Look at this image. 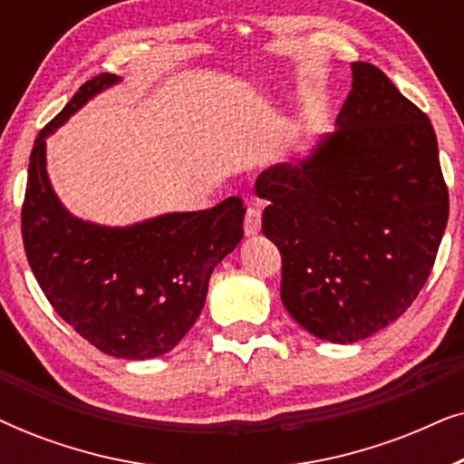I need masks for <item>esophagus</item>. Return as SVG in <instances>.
Returning a JSON list of instances; mask_svg holds the SVG:
<instances>
[{
	"label": "esophagus",
	"mask_w": 464,
	"mask_h": 464,
	"mask_svg": "<svg viewBox=\"0 0 464 464\" xmlns=\"http://www.w3.org/2000/svg\"><path fill=\"white\" fill-rule=\"evenodd\" d=\"M262 230V211L257 207H249L245 215V234L246 237H256Z\"/></svg>",
	"instance_id": "obj_1"
}]
</instances>
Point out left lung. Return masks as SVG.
<instances>
[{"label": "left lung", "instance_id": "8db88e82", "mask_svg": "<svg viewBox=\"0 0 464 464\" xmlns=\"http://www.w3.org/2000/svg\"><path fill=\"white\" fill-rule=\"evenodd\" d=\"M306 156L266 169L262 232L281 251V300L316 338L365 340L427 283L448 224V188L427 113L370 63Z\"/></svg>", "mask_w": 464, "mask_h": 464}]
</instances>
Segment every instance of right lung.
Masks as SVG:
<instances>
[{
  "label": "right lung",
  "mask_w": 464,
  "mask_h": 464,
  "mask_svg": "<svg viewBox=\"0 0 464 464\" xmlns=\"http://www.w3.org/2000/svg\"><path fill=\"white\" fill-rule=\"evenodd\" d=\"M122 78L101 73L44 126L29 158L23 243L56 314L118 359L173 351L205 306L215 266L243 238L246 208L226 198L207 211L164 213L130 226H101L65 208L46 170V139Z\"/></svg>",
  "instance_id": "obj_1"
}]
</instances>
